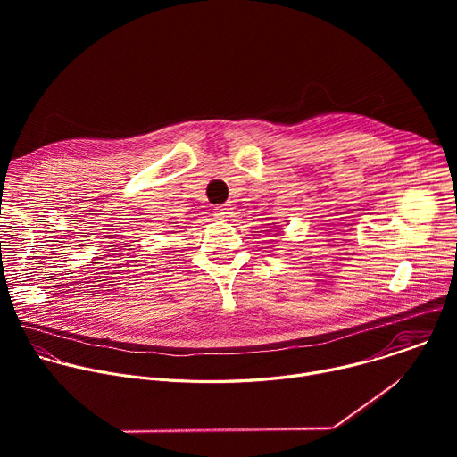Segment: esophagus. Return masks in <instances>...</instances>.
<instances>
[{
    "label": "esophagus",
    "mask_w": 457,
    "mask_h": 457,
    "mask_svg": "<svg viewBox=\"0 0 457 457\" xmlns=\"http://www.w3.org/2000/svg\"><path fill=\"white\" fill-rule=\"evenodd\" d=\"M231 210L233 208H229V204H220V206H215V217H219V219H228V217H231Z\"/></svg>",
    "instance_id": "34e87169"
}]
</instances>
